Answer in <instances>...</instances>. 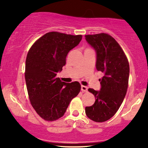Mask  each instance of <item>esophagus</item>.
<instances>
[{"label": "esophagus", "mask_w": 148, "mask_h": 148, "mask_svg": "<svg viewBox=\"0 0 148 148\" xmlns=\"http://www.w3.org/2000/svg\"><path fill=\"white\" fill-rule=\"evenodd\" d=\"M81 90H82V91L83 92H86L88 91V88L87 86H82V88H81Z\"/></svg>", "instance_id": "34e87169"}]
</instances>
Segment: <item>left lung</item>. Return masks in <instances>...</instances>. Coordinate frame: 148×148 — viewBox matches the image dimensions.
<instances>
[{"instance_id": "obj_1", "label": "left lung", "mask_w": 148, "mask_h": 148, "mask_svg": "<svg viewBox=\"0 0 148 148\" xmlns=\"http://www.w3.org/2000/svg\"><path fill=\"white\" fill-rule=\"evenodd\" d=\"M85 37L96 52V69L104 74L100 79V91L88 89L96 101L92 106L86 107V114L95 122H104L115 114L126 95L129 62L120 45L111 36L102 33Z\"/></svg>"}]
</instances>
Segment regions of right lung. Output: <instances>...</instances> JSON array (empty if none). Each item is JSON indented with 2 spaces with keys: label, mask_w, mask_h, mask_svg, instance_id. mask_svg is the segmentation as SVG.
<instances>
[{
  "label": "right lung",
  "mask_w": 148,
  "mask_h": 148,
  "mask_svg": "<svg viewBox=\"0 0 148 148\" xmlns=\"http://www.w3.org/2000/svg\"><path fill=\"white\" fill-rule=\"evenodd\" d=\"M82 38V35L49 32L39 38L28 52L25 72L28 95L34 110L44 120L54 121L62 117L80 92L79 83L61 82L56 75L65 65L69 52Z\"/></svg>",
  "instance_id": "add662e5"
}]
</instances>
